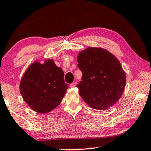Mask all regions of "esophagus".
<instances>
[{
	"mask_svg": "<svg viewBox=\"0 0 151 151\" xmlns=\"http://www.w3.org/2000/svg\"><path fill=\"white\" fill-rule=\"evenodd\" d=\"M76 85H77V83H76V82H73V83H71V84H70L69 86L71 88H73V87H75Z\"/></svg>",
	"mask_w": 151,
	"mask_h": 151,
	"instance_id": "1",
	"label": "esophagus"
}]
</instances>
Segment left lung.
<instances>
[{
    "instance_id": "left-lung-1",
    "label": "left lung",
    "mask_w": 151,
    "mask_h": 151,
    "mask_svg": "<svg viewBox=\"0 0 151 151\" xmlns=\"http://www.w3.org/2000/svg\"><path fill=\"white\" fill-rule=\"evenodd\" d=\"M77 60L82 76L76 86L88 106L106 110L117 102L127 82L118 59L106 49L88 47L80 51Z\"/></svg>"
}]
</instances>
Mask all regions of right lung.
Listing matches in <instances>:
<instances>
[{
    "label": "right lung",
    "mask_w": 151,
    "mask_h": 151,
    "mask_svg": "<svg viewBox=\"0 0 151 151\" xmlns=\"http://www.w3.org/2000/svg\"><path fill=\"white\" fill-rule=\"evenodd\" d=\"M20 94L29 106L40 114L47 113L60 104L69 88L64 72L53 59L31 64L20 82Z\"/></svg>",
    "instance_id": "1"
}]
</instances>
